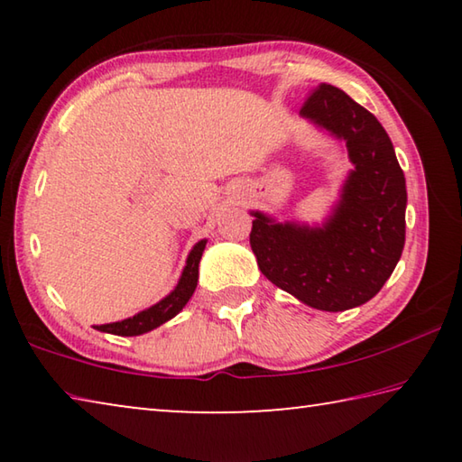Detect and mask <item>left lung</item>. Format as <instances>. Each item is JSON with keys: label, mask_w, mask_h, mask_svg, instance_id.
I'll return each mask as SVG.
<instances>
[{"label": "left lung", "mask_w": 462, "mask_h": 462, "mask_svg": "<svg viewBox=\"0 0 462 462\" xmlns=\"http://www.w3.org/2000/svg\"><path fill=\"white\" fill-rule=\"evenodd\" d=\"M300 116L346 146L353 169L322 224L254 216L250 246L271 283L322 311L363 306L381 291L405 245V177L379 120L322 83Z\"/></svg>", "instance_id": "obj_1"}]
</instances>
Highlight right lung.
I'll list each match as a JSON object with an SVG mask.
<instances>
[{
    "label": "right lung",
    "mask_w": 462,
    "mask_h": 462,
    "mask_svg": "<svg viewBox=\"0 0 462 462\" xmlns=\"http://www.w3.org/2000/svg\"><path fill=\"white\" fill-rule=\"evenodd\" d=\"M208 240L203 238L198 245L191 248L189 256H187L185 267L181 277H179L177 285L173 291H171L167 297H162L159 303L146 308L143 311H138L132 318L120 319V322H112V324H101V326H93L99 332H107V334H116V336H140L154 330L161 324L169 322L171 318H175L179 311L185 308V303L191 300V295L198 287V277H199V261L203 254V248H206Z\"/></svg>",
    "instance_id": "1"
}]
</instances>
